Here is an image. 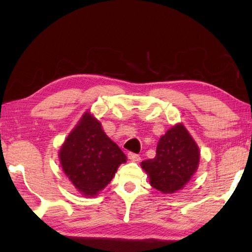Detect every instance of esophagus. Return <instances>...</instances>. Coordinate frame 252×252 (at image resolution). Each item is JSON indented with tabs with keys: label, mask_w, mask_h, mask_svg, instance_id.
<instances>
[{
	"label": "esophagus",
	"mask_w": 252,
	"mask_h": 252,
	"mask_svg": "<svg viewBox=\"0 0 252 252\" xmlns=\"http://www.w3.org/2000/svg\"><path fill=\"white\" fill-rule=\"evenodd\" d=\"M127 158H129V159L131 161H133V162L140 161V156L136 155V153H133V152H129V155H127Z\"/></svg>",
	"instance_id": "34e87169"
}]
</instances>
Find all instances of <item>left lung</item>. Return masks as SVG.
<instances>
[{
	"instance_id": "1",
	"label": "left lung",
	"mask_w": 252,
	"mask_h": 252,
	"mask_svg": "<svg viewBox=\"0 0 252 252\" xmlns=\"http://www.w3.org/2000/svg\"><path fill=\"white\" fill-rule=\"evenodd\" d=\"M200 152L183 125H177L162 135L153 159L141 162L150 185L163 193L182 189L197 171Z\"/></svg>"
}]
</instances>
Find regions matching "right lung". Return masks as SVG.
Segmentation results:
<instances>
[{
    "instance_id": "obj_1",
    "label": "right lung",
    "mask_w": 252,
    "mask_h": 252,
    "mask_svg": "<svg viewBox=\"0 0 252 252\" xmlns=\"http://www.w3.org/2000/svg\"><path fill=\"white\" fill-rule=\"evenodd\" d=\"M59 158L66 177L85 197H94L103 190L119 165L126 162L125 153L90 112L83 114L67 135Z\"/></svg>"
}]
</instances>
